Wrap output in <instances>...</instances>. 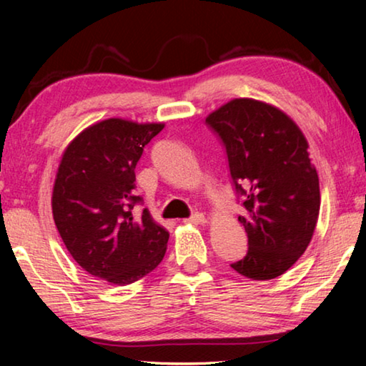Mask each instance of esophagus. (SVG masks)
Listing matches in <instances>:
<instances>
[{
	"instance_id": "esophagus-1",
	"label": "esophagus",
	"mask_w": 366,
	"mask_h": 366,
	"mask_svg": "<svg viewBox=\"0 0 366 366\" xmlns=\"http://www.w3.org/2000/svg\"><path fill=\"white\" fill-rule=\"evenodd\" d=\"M184 222H187V224H203V222H207L205 221V216H203V213H194L190 216V218H187V219H184Z\"/></svg>"
}]
</instances>
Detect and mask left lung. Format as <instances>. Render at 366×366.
Returning <instances> with one entry per match:
<instances>
[{
  "mask_svg": "<svg viewBox=\"0 0 366 366\" xmlns=\"http://www.w3.org/2000/svg\"><path fill=\"white\" fill-rule=\"evenodd\" d=\"M226 150L245 216L247 255L231 264L255 281L281 276L307 250L320 213V182L307 139L271 104L235 98L207 117Z\"/></svg>",
  "mask_w": 366,
  "mask_h": 366,
  "instance_id": "obj_1",
  "label": "left lung"
}]
</instances>
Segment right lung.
<instances>
[{"label": "right lung", "instance_id": "1", "mask_svg": "<svg viewBox=\"0 0 366 366\" xmlns=\"http://www.w3.org/2000/svg\"><path fill=\"white\" fill-rule=\"evenodd\" d=\"M164 124L104 119L80 132L64 150L53 187V218L66 249L89 272L126 286L161 263L169 234L144 209H132L135 166Z\"/></svg>", "mask_w": 366, "mask_h": 366}]
</instances>
